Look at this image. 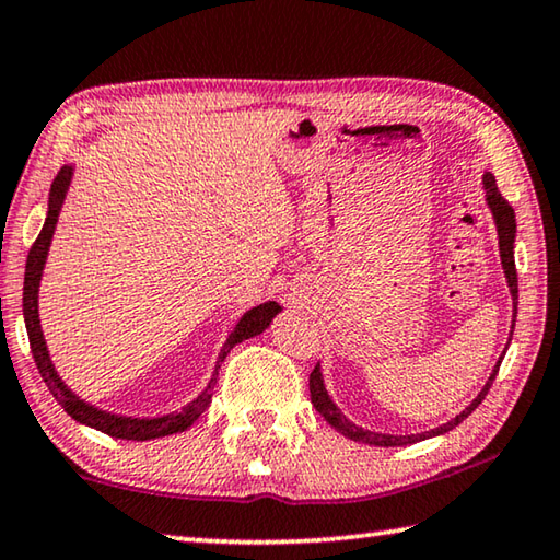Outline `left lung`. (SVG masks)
<instances>
[{
    "mask_svg": "<svg viewBox=\"0 0 560 560\" xmlns=\"http://www.w3.org/2000/svg\"><path fill=\"white\" fill-rule=\"evenodd\" d=\"M485 189H487V205L491 214H494V222H497V232H499V254H501V267H504L506 273V281H509V291H511V299H514V314H516V306H518V279H516V261H514V240H516V214L511 210V205L501 197L499 187H497V179L491 173L485 175ZM516 318V316H514ZM514 328V326H511ZM506 353V350H504ZM504 358V355H501ZM499 365L501 360L494 368V373L489 375L487 385L481 387V393L474 397L469 407H464V410L450 420L447 424H440V428H434L430 432H422V434H381V432H371V430H363L353 424L350 420H346V415L338 410L336 402L330 400L328 393H326V385H324V375H320V365H316L314 371H311L308 377V390H311V402H314L316 410L320 412V417L334 428L336 432L343 434V438L353 440V442H363V444H375V447H402V444H415L420 440H428L434 438V434H444L457 428L462 420H467V417L477 410V405L485 400V395L489 393L491 383H494V377L499 373Z\"/></svg>",
    "mask_w": 560,
    "mask_h": 560,
    "instance_id": "8db88e82",
    "label": "left lung"
}]
</instances>
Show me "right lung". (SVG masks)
<instances>
[{"instance_id": "1", "label": "right lung", "mask_w": 560, "mask_h": 560, "mask_svg": "<svg viewBox=\"0 0 560 560\" xmlns=\"http://www.w3.org/2000/svg\"><path fill=\"white\" fill-rule=\"evenodd\" d=\"M71 173H73V170L69 165H63L59 170V175L54 177L46 222L42 226L39 236H36V242L32 244L30 257H26L22 303H24V324H26V334H30L34 363H36V368H39V373L44 377L46 387L51 390L54 400L63 407L66 415H71L75 422L89 424V428H96L101 432H106L108 438L145 442V440H155V438H167V434H175V432H185L189 424H192L197 417H200L207 410V407H210L212 390L217 385V371H220V365H222V360L226 358V353H230V350L236 343H242V340L257 336V334H261V330H267V326L271 324V318L279 314L281 306L277 301H267L257 308L246 311L240 324H236V328L230 334V338H226V343L222 346V353H220V360H217V368H214V375H212L210 385L205 387L202 395H197L195 400L189 402L187 407H183L179 412L165 415V417H153V420H138V417H118V415L103 412L93 405H86L81 400V397H75L69 390V387L63 385L59 375H56L54 365H51V358H49V350H46V343H44L42 324H39V281H42L44 264H46V254H49V246H51L56 220H59L66 189H69V183H71Z\"/></svg>"}]
</instances>
